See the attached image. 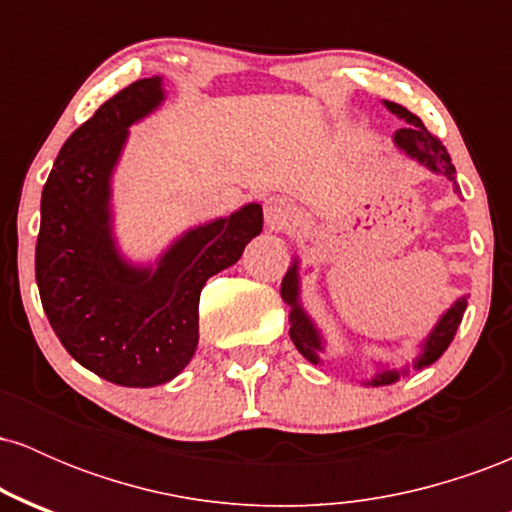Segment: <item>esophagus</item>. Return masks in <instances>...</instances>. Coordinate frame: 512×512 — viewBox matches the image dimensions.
Segmentation results:
<instances>
[{
    "instance_id": "34e87169",
    "label": "esophagus",
    "mask_w": 512,
    "mask_h": 512,
    "mask_svg": "<svg viewBox=\"0 0 512 512\" xmlns=\"http://www.w3.org/2000/svg\"><path fill=\"white\" fill-rule=\"evenodd\" d=\"M264 219H267V226L272 228V231H279V228L291 223L293 207L284 197H272L267 202V207H264Z\"/></svg>"
}]
</instances>
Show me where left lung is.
<instances>
[{
	"instance_id": "obj_1",
	"label": "left lung",
	"mask_w": 512,
	"mask_h": 512,
	"mask_svg": "<svg viewBox=\"0 0 512 512\" xmlns=\"http://www.w3.org/2000/svg\"><path fill=\"white\" fill-rule=\"evenodd\" d=\"M383 105L390 110L392 115H397L399 120L407 122L402 129H397L392 134V144L395 149L402 154L404 158H411L419 166H424L431 170V173L443 175L452 182V190L460 195V185L455 180V166H452L448 149H445L443 142L438 137H433L431 132L424 127V122L419 120L414 113H409L404 105L392 103V101H383ZM281 298L284 303L289 305V325H291V339L296 344V349L308 358L313 366H322V354L327 351V339L322 334L320 327L315 325V320L310 317L308 310L303 305V296H301V257H293L289 272H286L284 281H281ZM464 310H467V296H460L455 303L445 310L443 315L438 317L436 325L431 327V332L426 334L424 339L419 342V349H416V356L411 358V363L407 366L397 368L392 363H375V373L370 375L368 380H363L361 385L366 387H383V385H392L397 383L399 378L409 375V370H424L436 363L440 356L445 354L452 337H455L457 327H460Z\"/></svg>"
}]
</instances>
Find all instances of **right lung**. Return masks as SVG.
<instances>
[{
	"label": "right lung",
	"mask_w": 512,
	"mask_h": 512,
	"mask_svg": "<svg viewBox=\"0 0 512 512\" xmlns=\"http://www.w3.org/2000/svg\"><path fill=\"white\" fill-rule=\"evenodd\" d=\"M166 103L163 76L105 101L64 142L40 199L35 281L52 330L74 361L122 387L170 383L199 342V293L262 233L248 202L182 231L154 262H134L115 236L113 178L129 127Z\"/></svg>",
	"instance_id": "obj_1"
}]
</instances>
